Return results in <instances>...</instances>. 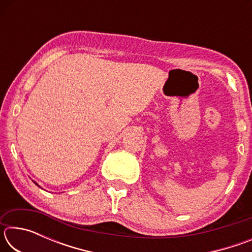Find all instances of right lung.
Instances as JSON below:
<instances>
[{
    "label": "right lung",
    "instance_id": "add662e5",
    "mask_svg": "<svg viewBox=\"0 0 252 252\" xmlns=\"http://www.w3.org/2000/svg\"><path fill=\"white\" fill-rule=\"evenodd\" d=\"M33 182H34V183H35V185H36V186H37V187H40V186H39V185H37V183H36V182H35V181H33Z\"/></svg>",
    "mask_w": 252,
    "mask_h": 252
}]
</instances>
